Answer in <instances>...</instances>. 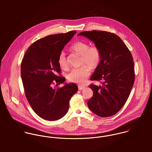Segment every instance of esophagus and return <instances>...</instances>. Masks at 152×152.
<instances>
[{"label": "esophagus", "instance_id": "1", "mask_svg": "<svg viewBox=\"0 0 152 152\" xmlns=\"http://www.w3.org/2000/svg\"><path fill=\"white\" fill-rule=\"evenodd\" d=\"M78 89H79V90H81V89H84V87H83V86H78Z\"/></svg>", "mask_w": 152, "mask_h": 152}]
</instances>
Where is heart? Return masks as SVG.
<instances>
[{
  "instance_id": "1",
  "label": "heart",
  "mask_w": 152,
  "mask_h": 152,
  "mask_svg": "<svg viewBox=\"0 0 152 152\" xmlns=\"http://www.w3.org/2000/svg\"><path fill=\"white\" fill-rule=\"evenodd\" d=\"M70 49L76 54L81 56V65H87L72 69L68 74L67 78L70 82L83 84L91 74V67L95 68L100 64L102 58L101 50L96 45L89 46L87 42L83 41L76 42L71 46ZM58 63L60 66L64 69H66L68 68L65 53L62 51L60 53L58 57Z\"/></svg>"
}]
</instances>
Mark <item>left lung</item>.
Segmentation results:
<instances>
[{
	"mask_svg": "<svg viewBox=\"0 0 152 152\" xmlns=\"http://www.w3.org/2000/svg\"><path fill=\"white\" fill-rule=\"evenodd\" d=\"M93 42L101 51L100 64L91 81H102V86L91 84L93 96L88 101L89 109L101 117L113 116L125 104L134 81L133 59L122 39L114 33L92 30L79 33Z\"/></svg>",
	"mask_w": 152,
	"mask_h": 152,
	"instance_id": "left-lung-1",
	"label": "left lung"
}]
</instances>
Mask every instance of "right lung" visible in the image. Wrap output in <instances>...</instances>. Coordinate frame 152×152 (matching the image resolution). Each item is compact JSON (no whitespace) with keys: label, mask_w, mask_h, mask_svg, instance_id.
<instances>
[{"label":"right lung","mask_w":152,"mask_h":152,"mask_svg":"<svg viewBox=\"0 0 152 152\" xmlns=\"http://www.w3.org/2000/svg\"><path fill=\"white\" fill-rule=\"evenodd\" d=\"M75 33L76 31H71L40 39L28 48L23 58L21 77L26 97L36 113L45 120L63 117L71 98L78 91L74 83L52 87L65 82V78L61 76L58 57Z\"/></svg>","instance_id":"right-lung-1"}]
</instances>
